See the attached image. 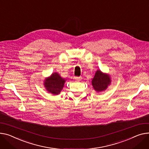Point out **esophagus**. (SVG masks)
Listing matches in <instances>:
<instances>
[{
    "instance_id": "obj_1",
    "label": "esophagus",
    "mask_w": 149,
    "mask_h": 149,
    "mask_svg": "<svg viewBox=\"0 0 149 149\" xmlns=\"http://www.w3.org/2000/svg\"><path fill=\"white\" fill-rule=\"evenodd\" d=\"M74 79L76 81H79V80H81L82 79L81 77H74Z\"/></svg>"
}]
</instances>
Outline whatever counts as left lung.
<instances>
[{"label": "left lung", "mask_w": 149, "mask_h": 149, "mask_svg": "<svg viewBox=\"0 0 149 149\" xmlns=\"http://www.w3.org/2000/svg\"><path fill=\"white\" fill-rule=\"evenodd\" d=\"M110 83L111 80L109 75L103 74L100 70L96 71L92 81L94 89L97 92L105 90Z\"/></svg>", "instance_id": "obj_1"}]
</instances>
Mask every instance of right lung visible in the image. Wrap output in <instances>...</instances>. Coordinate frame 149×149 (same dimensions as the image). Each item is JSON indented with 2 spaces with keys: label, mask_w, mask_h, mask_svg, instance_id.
<instances>
[{
  "label": "right lung",
  "mask_w": 149,
  "mask_h": 149,
  "mask_svg": "<svg viewBox=\"0 0 149 149\" xmlns=\"http://www.w3.org/2000/svg\"><path fill=\"white\" fill-rule=\"evenodd\" d=\"M65 80L57 73H54L52 76L47 78L44 85L47 90L54 95H57L61 92L63 87Z\"/></svg>",
  "instance_id": "1"
}]
</instances>
